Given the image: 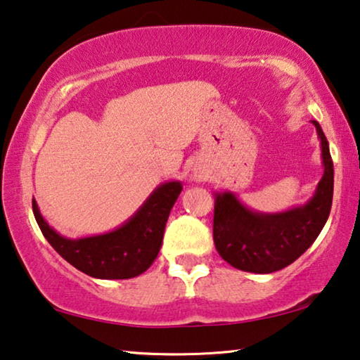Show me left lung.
<instances>
[{
	"instance_id": "obj_1",
	"label": "left lung",
	"mask_w": 360,
	"mask_h": 360,
	"mask_svg": "<svg viewBox=\"0 0 360 360\" xmlns=\"http://www.w3.org/2000/svg\"><path fill=\"white\" fill-rule=\"evenodd\" d=\"M323 176L305 205L281 213L249 210L231 192L214 194L213 240L223 260L243 271L273 273L291 265L323 229L333 202V162L317 121Z\"/></svg>"
}]
</instances>
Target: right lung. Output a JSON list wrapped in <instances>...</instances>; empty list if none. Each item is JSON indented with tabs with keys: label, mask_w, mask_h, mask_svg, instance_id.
<instances>
[{
	"label": "right lung",
	"mask_w": 360,
	"mask_h": 360,
	"mask_svg": "<svg viewBox=\"0 0 360 360\" xmlns=\"http://www.w3.org/2000/svg\"><path fill=\"white\" fill-rule=\"evenodd\" d=\"M182 191L179 181L158 186L132 218L115 231L68 239L40 214L35 198L32 210L43 236L64 260L85 275L100 280H127L141 275L157 259L169 212Z\"/></svg>",
	"instance_id": "obj_1"
}]
</instances>
